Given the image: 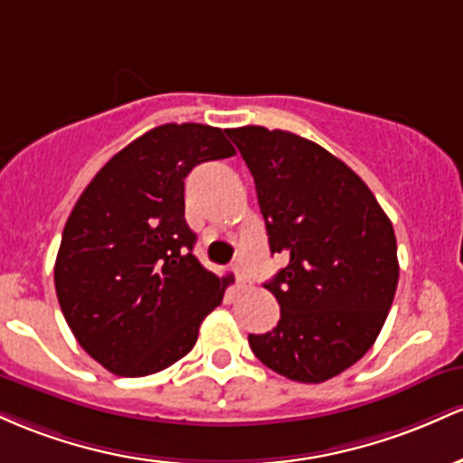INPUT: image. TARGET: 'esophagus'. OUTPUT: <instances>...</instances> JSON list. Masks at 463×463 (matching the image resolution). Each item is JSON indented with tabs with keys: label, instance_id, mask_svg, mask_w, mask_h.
<instances>
[{
	"label": "esophagus",
	"instance_id": "1",
	"mask_svg": "<svg viewBox=\"0 0 463 463\" xmlns=\"http://www.w3.org/2000/svg\"><path fill=\"white\" fill-rule=\"evenodd\" d=\"M233 275H236V284L241 290H247L251 287V279H249V275L245 269H242V264H233Z\"/></svg>",
	"mask_w": 463,
	"mask_h": 463
}]
</instances>
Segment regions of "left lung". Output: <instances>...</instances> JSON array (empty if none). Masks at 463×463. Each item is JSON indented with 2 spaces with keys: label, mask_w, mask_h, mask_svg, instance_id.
<instances>
[{
  "label": "left lung",
  "mask_w": 463,
  "mask_h": 463,
  "mask_svg": "<svg viewBox=\"0 0 463 463\" xmlns=\"http://www.w3.org/2000/svg\"><path fill=\"white\" fill-rule=\"evenodd\" d=\"M253 175L271 253L288 264L264 288L271 332L249 335L269 370L324 383L365 354L398 287L393 225L354 170L319 144L264 127L227 128Z\"/></svg>",
  "instance_id": "obj_1"
}]
</instances>
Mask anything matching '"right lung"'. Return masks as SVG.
Wrapping results in <instances>:
<instances>
[{
  "instance_id": "obj_1",
  "label": "right lung",
  "mask_w": 463,
  "mask_h": 463,
  "mask_svg": "<svg viewBox=\"0 0 463 463\" xmlns=\"http://www.w3.org/2000/svg\"><path fill=\"white\" fill-rule=\"evenodd\" d=\"M236 150L221 128L162 124L98 170L65 222L54 287L67 326L118 376H148L184 358L233 278L192 253L185 176Z\"/></svg>"
}]
</instances>
